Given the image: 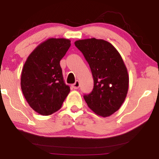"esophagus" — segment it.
Returning a JSON list of instances; mask_svg holds the SVG:
<instances>
[{
  "instance_id": "1",
  "label": "esophagus",
  "mask_w": 159,
  "mask_h": 159,
  "mask_svg": "<svg viewBox=\"0 0 159 159\" xmlns=\"http://www.w3.org/2000/svg\"><path fill=\"white\" fill-rule=\"evenodd\" d=\"M80 82L78 81V80H77V81H76L75 82V84H72V88H74V89H78L80 88Z\"/></svg>"
}]
</instances>
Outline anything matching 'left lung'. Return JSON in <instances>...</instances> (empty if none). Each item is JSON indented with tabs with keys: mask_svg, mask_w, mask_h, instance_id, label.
Here are the masks:
<instances>
[{
	"mask_svg": "<svg viewBox=\"0 0 159 159\" xmlns=\"http://www.w3.org/2000/svg\"><path fill=\"white\" fill-rule=\"evenodd\" d=\"M89 64L94 80L84 101L95 114L103 117L120 108L127 97L129 75L124 61L114 45L101 39L90 38L75 42Z\"/></svg>",
	"mask_w": 159,
	"mask_h": 159,
	"instance_id": "left-lung-1",
	"label": "left lung"
}]
</instances>
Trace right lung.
<instances>
[{
    "label": "right lung",
    "instance_id": "add662e5",
    "mask_svg": "<svg viewBox=\"0 0 159 159\" xmlns=\"http://www.w3.org/2000/svg\"><path fill=\"white\" fill-rule=\"evenodd\" d=\"M71 45L65 38H49L30 54L21 75V88L30 107L43 116L61 108L70 92L65 84L60 61Z\"/></svg>",
    "mask_w": 159,
    "mask_h": 159
}]
</instances>
